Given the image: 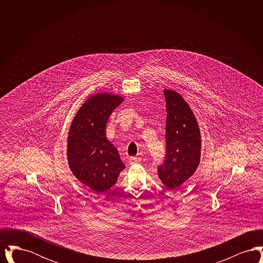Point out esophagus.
<instances>
[{
	"mask_svg": "<svg viewBox=\"0 0 263 263\" xmlns=\"http://www.w3.org/2000/svg\"><path fill=\"white\" fill-rule=\"evenodd\" d=\"M141 162V158H137V157H130L129 158V163H136Z\"/></svg>",
	"mask_w": 263,
	"mask_h": 263,
	"instance_id": "esophagus-1",
	"label": "esophagus"
}]
</instances>
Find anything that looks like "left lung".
Segmentation results:
<instances>
[{
	"mask_svg": "<svg viewBox=\"0 0 263 263\" xmlns=\"http://www.w3.org/2000/svg\"><path fill=\"white\" fill-rule=\"evenodd\" d=\"M166 102L165 157L158 166L167 189H176L193 175L200 163L199 126L187 102L175 90L164 89Z\"/></svg>",
	"mask_w": 263,
	"mask_h": 263,
	"instance_id": "obj_1",
	"label": "left lung"
}]
</instances>
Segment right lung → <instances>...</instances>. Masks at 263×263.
Here are the masks:
<instances>
[{
    "mask_svg": "<svg viewBox=\"0 0 263 263\" xmlns=\"http://www.w3.org/2000/svg\"><path fill=\"white\" fill-rule=\"evenodd\" d=\"M123 98L97 93L81 106L68 136V163L76 177L101 193L111 187L125 168L118 151L106 139L105 127L113 110Z\"/></svg>",
    "mask_w": 263,
    "mask_h": 263,
    "instance_id": "right-lung-1",
    "label": "right lung"
}]
</instances>
